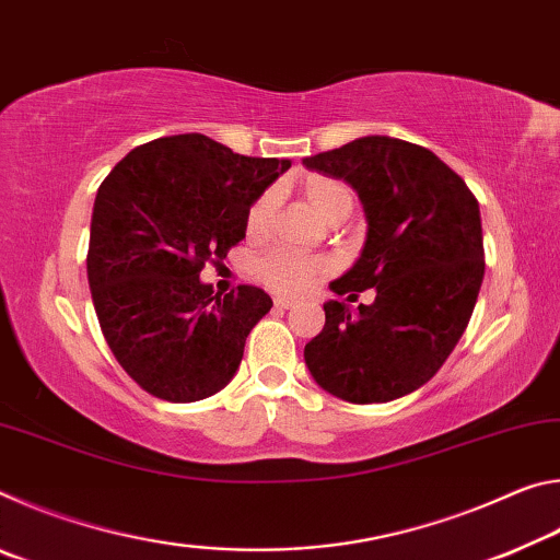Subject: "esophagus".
<instances>
[{"label":"esophagus","mask_w":560,"mask_h":560,"mask_svg":"<svg viewBox=\"0 0 560 560\" xmlns=\"http://www.w3.org/2000/svg\"><path fill=\"white\" fill-rule=\"evenodd\" d=\"M273 306H277V308H293V306H296V301L287 299V296H277V299H273Z\"/></svg>","instance_id":"34e87169"}]
</instances>
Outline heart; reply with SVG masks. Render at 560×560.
Listing matches in <instances>:
<instances>
[{
  "instance_id": "obj_1",
  "label": "heart",
  "mask_w": 560,
  "mask_h": 560,
  "mask_svg": "<svg viewBox=\"0 0 560 560\" xmlns=\"http://www.w3.org/2000/svg\"><path fill=\"white\" fill-rule=\"evenodd\" d=\"M303 195L306 200L316 207V210L326 217L328 222H340L353 212L355 195L350 185L343 179L314 175L303 183ZM273 212H277V192L273 189H264V192L252 202L249 212H246L244 230L249 240H264L269 234ZM334 269V264L326 254H303L287 249V246H277L269 249L257 259L254 273L264 283V287L277 293H306L314 289L318 279Z\"/></svg>"
}]
</instances>
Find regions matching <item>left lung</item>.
Masks as SVG:
<instances>
[{
	"instance_id": "8db88e82",
	"label": "left lung",
	"mask_w": 560,
	"mask_h": 560,
	"mask_svg": "<svg viewBox=\"0 0 560 560\" xmlns=\"http://www.w3.org/2000/svg\"><path fill=\"white\" fill-rule=\"evenodd\" d=\"M303 165L353 185L368 217L363 252L330 289H375L358 316L343 301L324 303L326 326L303 358L340 400H395L440 371L469 324L485 279L479 202L432 150L387 136L358 138Z\"/></svg>"
}]
</instances>
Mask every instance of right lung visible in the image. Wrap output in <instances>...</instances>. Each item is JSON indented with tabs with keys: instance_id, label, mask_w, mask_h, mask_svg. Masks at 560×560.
<instances>
[{
	"instance_id": "obj_1",
	"label": "right lung",
	"mask_w": 560,
	"mask_h": 560,
	"mask_svg": "<svg viewBox=\"0 0 560 560\" xmlns=\"http://www.w3.org/2000/svg\"><path fill=\"white\" fill-rule=\"evenodd\" d=\"M289 167L185 132L132 148L101 183L89 287L103 338L145 393L195 402L234 377L273 303L252 283L214 291L200 271L244 240L252 202Z\"/></svg>"
}]
</instances>
